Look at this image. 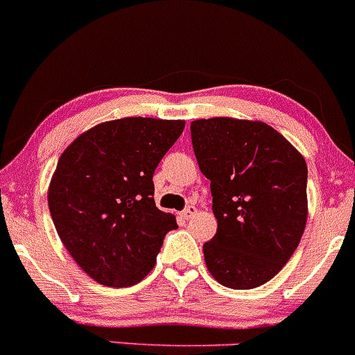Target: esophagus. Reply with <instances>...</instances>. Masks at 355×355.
Returning a JSON list of instances; mask_svg holds the SVG:
<instances>
[{
    "label": "esophagus",
    "instance_id": "esophagus-1",
    "mask_svg": "<svg viewBox=\"0 0 355 355\" xmlns=\"http://www.w3.org/2000/svg\"><path fill=\"white\" fill-rule=\"evenodd\" d=\"M194 213H196V208H194L193 205H189V207H186L184 211H182V216H184V218L188 220V218H191Z\"/></svg>",
    "mask_w": 355,
    "mask_h": 355
}]
</instances>
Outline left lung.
Here are the masks:
<instances>
[{
	"label": "left lung",
	"mask_w": 355,
	"mask_h": 355,
	"mask_svg": "<svg viewBox=\"0 0 355 355\" xmlns=\"http://www.w3.org/2000/svg\"><path fill=\"white\" fill-rule=\"evenodd\" d=\"M191 140L218 223L203 245L208 270L232 289L266 284L289 261L306 225L303 155L264 121L194 120Z\"/></svg>",
	"instance_id": "1"
}]
</instances>
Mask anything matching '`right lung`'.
<instances>
[{"instance_id":"add662e5","label":"right lung","mask_w":355,"mask_h":355,"mask_svg":"<svg viewBox=\"0 0 355 355\" xmlns=\"http://www.w3.org/2000/svg\"><path fill=\"white\" fill-rule=\"evenodd\" d=\"M182 130V120L120 118L89 128L60 155L49 209L76 264L100 284L140 283L178 228L176 216L155 207L152 178Z\"/></svg>"}]
</instances>
